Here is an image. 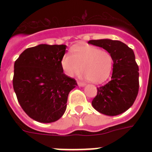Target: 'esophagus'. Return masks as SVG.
Returning <instances> with one entry per match:
<instances>
[{
    "instance_id": "esophagus-1",
    "label": "esophagus",
    "mask_w": 152,
    "mask_h": 152,
    "mask_svg": "<svg viewBox=\"0 0 152 152\" xmlns=\"http://www.w3.org/2000/svg\"><path fill=\"white\" fill-rule=\"evenodd\" d=\"M77 84H78V86H80V87H83V86L85 85V84L83 82H81V81H77Z\"/></svg>"
}]
</instances>
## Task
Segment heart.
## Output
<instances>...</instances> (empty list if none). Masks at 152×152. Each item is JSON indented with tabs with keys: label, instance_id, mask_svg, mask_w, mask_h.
I'll return each instance as SVG.
<instances>
[{
	"label": "heart",
	"instance_id": "obj_1",
	"mask_svg": "<svg viewBox=\"0 0 152 152\" xmlns=\"http://www.w3.org/2000/svg\"><path fill=\"white\" fill-rule=\"evenodd\" d=\"M72 53H67L61 59V66L68 76L80 72L93 83H102L110 75L113 58L110 52L89 45H75Z\"/></svg>",
	"mask_w": 152,
	"mask_h": 152
}]
</instances>
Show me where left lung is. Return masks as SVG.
<instances>
[{
    "instance_id": "8db88e82",
    "label": "left lung",
    "mask_w": 152,
    "mask_h": 152,
    "mask_svg": "<svg viewBox=\"0 0 152 152\" xmlns=\"http://www.w3.org/2000/svg\"><path fill=\"white\" fill-rule=\"evenodd\" d=\"M88 43L101 47L113 58L111 80L96 88L93 107L107 116L126 112L135 102L139 89V66L133 50L119 40H90Z\"/></svg>"
}]
</instances>
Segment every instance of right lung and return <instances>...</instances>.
Returning <instances> with one entry per match:
<instances>
[{"instance_id":"right-lung-1","label":"right lung","mask_w":152,"mask_h":152,"mask_svg":"<svg viewBox=\"0 0 152 152\" xmlns=\"http://www.w3.org/2000/svg\"><path fill=\"white\" fill-rule=\"evenodd\" d=\"M65 45L28 48L14 63L13 87L17 100L31 119L42 123L57 121L65 112L68 94L77 86L63 73Z\"/></svg>"}]
</instances>
